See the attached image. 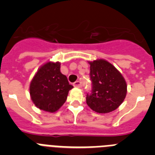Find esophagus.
Listing matches in <instances>:
<instances>
[{
  "label": "esophagus",
  "instance_id": "obj_1",
  "mask_svg": "<svg viewBox=\"0 0 155 155\" xmlns=\"http://www.w3.org/2000/svg\"><path fill=\"white\" fill-rule=\"evenodd\" d=\"M74 86L75 87H81V82L79 81H75L74 83Z\"/></svg>",
  "mask_w": 155,
  "mask_h": 155
}]
</instances>
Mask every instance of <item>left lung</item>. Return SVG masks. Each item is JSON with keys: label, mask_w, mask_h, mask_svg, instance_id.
I'll use <instances>...</instances> for the list:
<instances>
[{"label": "left lung", "mask_w": 155, "mask_h": 155, "mask_svg": "<svg viewBox=\"0 0 155 155\" xmlns=\"http://www.w3.org/2000/svg\"><path fill=\"white\" fill-rule=\"evenodd\" d=\"M88 63L92 90L86 96L87 105L98 113L116 110L127 95L125 79L113 64L105 60L98 59Z\"/></svg>", "instance_id": "8db88e82"}]
</instances>
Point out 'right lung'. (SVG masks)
<instances>
[{
    "label": "right lung",
    "instance_id": "right-lung-1",
    "mask_svg": "<svg viewBox=\"0 0 155 155\" xmlns=\"http://www.w3.org/2000/svg\"><path fill=\"white\" fill-rule=\"evenodd\" d=\"M61 72V63L49 62L38 69L29 86L31 101L37 108L48 113H55L62 106L73 88Z\"/></svg>",
    "mask_w": 155,
    "mask_h": 155
}]
</instances>
